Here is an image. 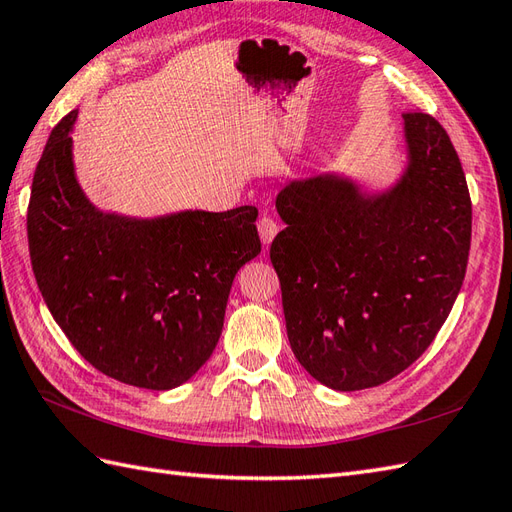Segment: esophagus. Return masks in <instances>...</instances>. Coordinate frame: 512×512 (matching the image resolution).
Returning a JSON list of instances; mask_svg holds the SVG:
<instances>
[{
	"mask_svg": "<svg viewBox=\"0 0 512 512\" xmlns=\"http://www.w3.org/2000/svg\"><path fill=\"white\" fill-rule=\"evenodd\" d=\"M257 231H259L261 242H264V246H268L274 240V235L279 233V225L270 216H261L257 220Z\"/></svg>",
	"mask_w": 512,
	"mask_h": 512,
	"instance_id": "1",
	"label": "esophagus"
}]
</instances>
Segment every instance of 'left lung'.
I'll list each match as a JSON object with an SVG mask.
<instances>
[{
    "label": "left lung",
    "mask_w": 512,
    "mask_h": 512,
    "mask_svg": "<svg viewBox=\"0 0 512 512\" xmlns=\"http://www.w3.org/2000/svg\"><path fill=\"white\" fill-rule=\"evenodd\" d=\"M409 164L368 194L348 177L294 179L270 246L298 363L337 391L383 385L424 355L461 292L471 199L439 121L406 112Z\"/></svg>",
    "instance_id": "obj_1"
}]
</instances>
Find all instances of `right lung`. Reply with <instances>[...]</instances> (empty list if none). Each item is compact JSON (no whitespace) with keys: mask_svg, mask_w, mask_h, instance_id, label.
Segmentation results:
<instances>
[{"mask_svg":"<svg viewBox=\"0 0 512 512\" xmlns=\"http://www.w3.org/2000/svg\"><path fill=\"white\" fill-rule=\"evenodd\" d=\"M77 110L54 127L28 205L32 270L51 316L110 378L166 391L212 357L235 274L261 253L257 207L103 214L73 168Z\"/></svg>","mask_w":512,"mask_h":512,"instance_id":"right-lung-1","label":"right lung"}]
</instances>
